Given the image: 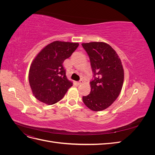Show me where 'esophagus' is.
Returning <instances> with one entry per match:
<instances>
[{
  "mask_svg": "<svg viewBox=\"0 0 155 155\" xmlns=\"http://www.w3.org/2000/svg\"><path fill=\"white\" fill-rule=\"evenodd\" d=\"M83 80H82V79H81V80L80 81H78V82H76V83H77V85H81V84H82L83 83Z\"/></svg>",
  "mask_w": 155,
  "mask_h": 155,
  "instance_id": "34e87169",
  "label": "esophagus"
}]
</instances>
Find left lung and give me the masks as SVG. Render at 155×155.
I'll return each mask as SVG.
<instances>
[{
  "mask_svg": "<svg viewBox=\"0 0 155 155\" xmlns=\"http://www.w3.org/2000/svg\"><path fill=\"white\" fill-rule=\"evenodd\" d=\"M90 58L93 79L91 91L83 96L85 105L94 111H101L110 106L122 88L124 71L116 51L104 42L82 43Z\"/></svg>",
  "mask_w": 155,
  "mask_h": 155,
  "instance_id": "left-lung-1",
  "label": "left lung"
}]
</instances>
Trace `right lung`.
<instances>
[{
	"mask_svg": "<svg viewBox=\"0 0 155 155\" xmlns=\"http://www.w3.org/2000/svg\"><path fill=\"white\" fill-rule=\"evenodd\" d=\"M78 46V43L56 41L37 55L31 64L28 79L33 94L39 101L47 105L56 104L72 86L63 63Z\"/></svg>",
	"mask_w": 155,
	"mask_h": 155,
	"instance_id": "1",
	"label": "right lung"
}]
</instances>
